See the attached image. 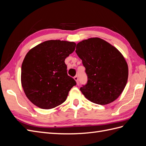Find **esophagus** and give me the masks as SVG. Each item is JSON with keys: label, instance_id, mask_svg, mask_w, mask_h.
<instances>
[{"label": "esophagus", "instance_id": "esophagus-1", "mask_svg": "<svg viewBox=\"0 0 146 146\" xmlns=\"http://www.w3.org/2000/svg\"><path fill=\"white\" fill-rule=\"evenodd\" d=\"M74 79L75 80V81L76 82L77 84H78V77L77 76H75V77H74Z\"/></svg>", "mask_w": 146, "mask_h": 146}]
</instances>
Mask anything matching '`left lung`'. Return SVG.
I'll list each match as a JSON object with an SVG mask.
<instances>
[{
	"label": "left lung",
	"mask_w": 146,
	"mask_h": 146,
	"mask_svg": "<svg viewBox=\"0 0 146 146\" xmlns=\"http://www.w3.org/2000/svg\"><path fill=\"white\" fill-rule=\"evenodd\" d=\"M76 52L86 68L88 83L80 88L91 102L107 105L116 100L126 86L129 68L118 49L100 38L79 42Z\"/></svg>",
	"instance_id": "8db88e82"
}]
</instances>
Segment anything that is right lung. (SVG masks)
<instances>
[{
    "mask_svg": "<svg viewBox=\"0 0 146 146\" xmlns=\"http://www.w3.org/2000/svg\"><path fill=\"white\" fill-rule=\"evenodd\" d=\"M76 44L48 40L33 47L21 67V85L28 99L38 107L52 109L62 104L76 85L67 74L64 60Z\"/></svg>",
    "mask_w": 146,
    "mask_h": 146,
    "instance_id": "add662e5",
    "label": "right lung"
}]
</instances>
